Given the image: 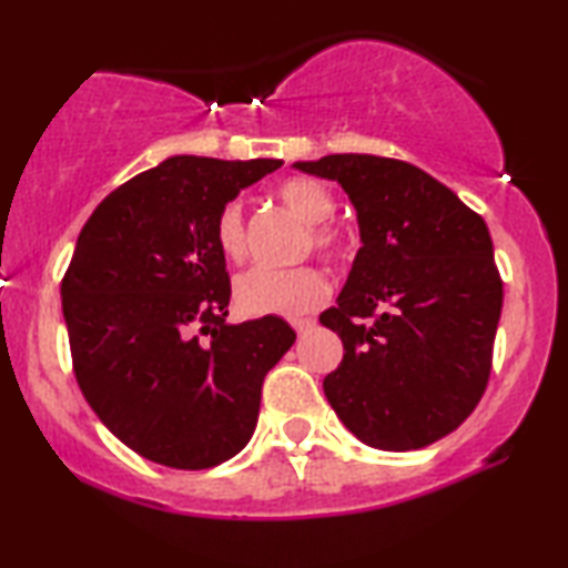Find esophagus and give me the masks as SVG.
<instances>
[{"label": "esophagus", "instance_id": "34e87169", "mask_svg": "<svg viewBox=\"0 0 568 568\" xmlns=\"http://www.w3.org/2000/svg\"><path fill=\"white\" fill-rule=\"evenodd\" d=\"M313 325H315L313 317H292V328L297 331L300 336H302V333H307L310 328H313Z\"/></svg>", "mask_w": 568, "mask_h": 568}]
</instances>
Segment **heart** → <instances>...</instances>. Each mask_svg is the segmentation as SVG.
Instances as JSON below:
<instances>
[{"label":"heart","instance_id":"obj_1","mask_svg":"<svg viewBox=\"0 0 568 568\" xmlns=\"http://www.w3.org/2000/svg\"><path fill=\"white\" fill-rule=\"evenodd\" d=\"M278 199L286 209L310 224L307 251L313 247L317 255L328 261H341L352 253V237L344 227L328 222L336 201L323 183L313 178H290L278 185ZM214 237L220 251L232 263H243L247 255V232L245 214L240 201H227L222 206L214 224ZM331 284L321 268L297 266V268H266L255 266L237 276L235 300L247 315H302L321 307L328 300Z\"/></svg>","mask_w":568,"mask_h":568}]
</instances>
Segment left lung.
Here are the masks:
<instances>
[{
	"label": "left lung",
	"instance_id": "1",
	"mask_svg": "<svg viewBox=\"0 0 568 568\" xmlns=\"http://www.w3.org/2000/svg\"><path fill=\"white\" fill-rule=\"evenodd\" d=\"M294 168L338 181L362 235L336 307L321 315L344 341L325 398L369 447L447 437L486 390L504 302L484 216L403 160L328 154Z\"/></svg>",
	"mask_w": 568,
	"mask_h": 568
}]
</instances>
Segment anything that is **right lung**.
<instances>
[{
    "instance_id": "right-lung-1",
    "label": "right lung",
    "mask_w": 568,
    "mask_h": 568,
    "mask_svg": "<svg viewBox=\"0 0 568 568\" xmlns=\"http://www.w3.org/2000/svg\"><path fill=\"white\" fill-rule=\"evenodd\" d=\"M282 168L178 154L100 201L61 282L72 364L100 422L146 460L214 468L253 437L261 387L290 352L282 317L227 323L222 206Z\"/></svg>"
}]
</instances>
